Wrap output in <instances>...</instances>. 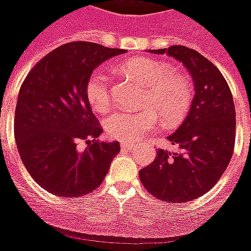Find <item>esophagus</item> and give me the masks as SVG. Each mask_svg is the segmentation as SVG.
Returning a JSON list of instances; mask_svg holds the SVG:
<instances>
[{"label":"esophagus","instance_id":"esophagus-1","mask_svg":"<svg viewBox=\"0 0 251 251\" xmlns=\"http://www.w3.org/2000/svg\"><path fill=\"white\" fill-rule=\"evenodd\" d=\"M120 147L124 148V150H131V148L136 147L135 143H128V142H124V143H120Z\"/></svg>","mask_w":251,"mask_h":251}]
</instances>
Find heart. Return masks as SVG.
I'll return each instance as SVG.
<instances>
[{
    "instance_id": "obj_1",
    "label": "heart",
    "mask_w": 251,
    "mask_h": 251,
    "mask_svg": "<svg viewBox=\"0 0 251 251\" xmlns=\"http://www.w3.org/2000/svg\"><path fill=\"white\" fill-rule=\"evenodd\" d=\"M123 72L144 85L140 111H113L104 119L107 133L118 140H139L153 132L162 118L166 127H174L187 115L194 96L193 84L183 73L151 57H136L124 64ZM91 107L104 112L111 105V77L104 69L93 71L85 84Z\"/></svg>"
}]
</instances>
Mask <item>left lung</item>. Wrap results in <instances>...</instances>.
Returning <instances> with one entry per match:
<instances>
[{
    "label": "left lung",
    "instance_id": "8db88e82",
    "mask_svg": "<svg viewBox=\"0 0 251 251\" xmlns=\"http://www.w3.org/2000/svg\"><path fill=\"white\" fill-rule=\"evenodd\" d=\"M167 54L186 67L194 83L187 116L168 136L175 152L158 150L139 176L147 191L168 203H184L206 194L230 163L235 140V107L226 80L211 61L182 45L147 50Z\"/></svg>",
    "mask_w": 251,
    "mask_h": 251
}]
</instances>
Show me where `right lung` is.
I'll use <instances>...</instances> for the list:
<instances>
[{"label": "right lung", "instance_id": "obj_1", "mask_svg": "<svg viewBox=\"0 0 251 251\" xmlns=\"http://www.w3.org/2000/svg\"><path fill=\"white\" fill-rule=\"evenodd\" d=\"M126 53L85 41L64 44L36 64L18 93L14 135L24 166L53 195L77 198L99 187L118 142H100L101 128L85 95L89 75ZM80 140L88 146L77 150Z\"/></svg>", "mask_w": 251, "mask_h": 251}]
</instances>
